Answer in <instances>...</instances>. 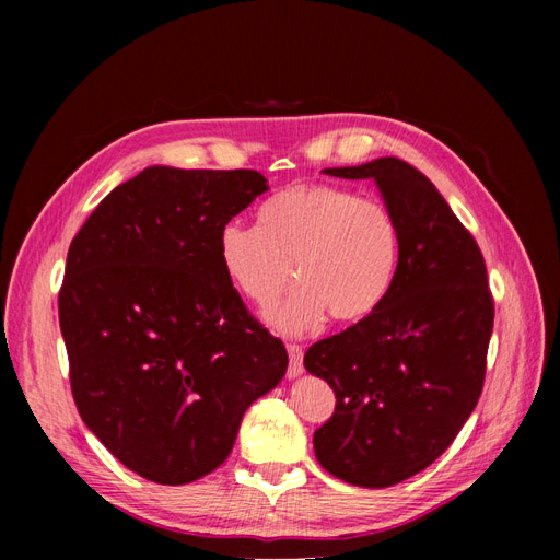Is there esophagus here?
Here are the masks:
<instances>
[{
    "label": "esophagus",
    "mask_w": 560,
    "mask_h": 560,
    "mask_svg": "<svg viewBox=\"0 0 560 560\" xmlns=\"http://www.w3.org/2000/svg\"><path fill=\"white\" fill-rule=\"evenodd\" d=\"M287 352H290V369H287V376L299 378L303 374V350L296 343L287 346Z\"/></svg>",
    "instance_id": "1"
}]
</instances>
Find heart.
<instances>
[{
	"instance_id": "obj_1",
	"label": "heart",
	"mask_w": 560,
	"mask_h": 560,
	"mask_svg": "<svg viewBox=\"0 0 560 560\" xmlns=\"http://www.w3.org/2000/svg\"><path fill=\"white\" fill-rule=\"evenodd\" d=\"M217 254L231 284L259 308L280 299L294 266L299 287L270 322L282 334H303L327 313L358 322L378 308L397 270L399 231L381 200L294 184L264 202L259 226L233 219L219 229Z\"/></svg>"
}]
</instances>
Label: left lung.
<instances>
[{"mask_svg": "<svg viewBox=\"0 0 560 560\" xmlns=\"http://www.w3.org/2000/svg\"><path fill=\"white\" fill-rule=\"evenodd\" d=\"M322 173L374 179L395 217L399 259L378 308L303 358L336 395L313 448L336 479L387 488L432 465L477 406L493 296L477 241L413 165L385 156Z\"/></svg>", "mask_w": 560, "mask_h": 560, "instance_id": "8db88e82", "label": "left lung"}]
</instances>
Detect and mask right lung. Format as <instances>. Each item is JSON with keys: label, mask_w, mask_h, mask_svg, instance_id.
<instances>
[{"label": "right lung", "mask_w": 560, "mask_h": 560, "mask_svg": "<svg viewBox=\"0 0 560 560\" xmlns=\"http://www.w3.org/2000/svg\"><path fill=\"white\" fill-rule=\"evenodd\" d=\"M268 191L257 171L151 165L100 202L58 296L77 409L140 477L182 486L222 465L245 411L287 371L217 254L219 229Z\"/></svg>", "instance_id": "right-lung-1"}]
</instances>
